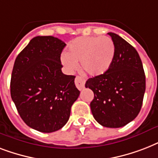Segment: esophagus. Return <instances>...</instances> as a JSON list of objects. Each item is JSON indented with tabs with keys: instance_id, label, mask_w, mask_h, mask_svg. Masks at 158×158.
I'll use <instances>...</instances> for the list:
<instances>
[{
	"instance_id": "1",
	"label": "esophagus",
	"mask_w": 158,
	"mask_h": 158,
	"mask_svg": "<svg viewBox=\"0 0 158 158\" xmlns=\"http://www.w3.org/2000/svg\"><path fill=\"white\" fill-rule=\"evenodd\" d=\"M75 85L78 88L79 90H82L84 88V84H85V80H84L82 77L80 76H76L75 80H74Z\"/></svg>"
}]
</instances>
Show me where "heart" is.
<instances>
[{
    "label": "heart",
    "mask_w": 158,
    "mask_h": 158,
    "mask_svg": "<svg viewBox=\"0 0 158 158\" xmlns=\"http://www.w3.org/2000/svg\"><path fill=\"white\" fill-rule=\"evenodd\" d=\"M115 48L108 37H80L68 47L66 54L61 56V62L69 72L77 69L80 62L82 69L91 76H99L107 71L115 56Z\"/></svg>",
    "instance_id": "heart-1"
}]
</instances>
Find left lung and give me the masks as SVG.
<instances>
[{
  "mask_svg": "<svg viewBox=\"0 0 158 158\" xmlns=\"http://www.w3.org/2000/svg\"><path fill=\"white\" fill-rule=\"evenodd\" d=\"M108 34L115 48L111 65L105 74L88 79L85 87L94 94L90 103L94 119L105 127L120 128L139 115L146 80L135 48L117 34Z\"/></svg>",
  "mask_w": 158,
  "mask_h": 158,
  "instance_id": "8db88e82",
  "label": "left lung"
}]
</instances>
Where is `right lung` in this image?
Instances as JSON below:
<instances>
[{
	"instance_id": "add662e5",
	"label": "right lung",
	"mask_w": 158,
	"mask_h": 158,
	"mask_svg": "<svg viewBox=\"0 0 158 158\" xmlns=\"http://www.w3.org/2000/svg\"><path fill=\"white\" fill-rule=\"evenodd\" d=\"M65 45L52 36H38L14 64L11 98L26 125L40 132L61 129L80 94L74 84L75 76L61 71L60 54Z\"/></svg>"
}]
</instances>
